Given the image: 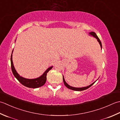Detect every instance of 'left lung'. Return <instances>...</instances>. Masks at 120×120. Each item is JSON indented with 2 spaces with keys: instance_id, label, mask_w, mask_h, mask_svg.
<instances>
[{
  "instance_id": "left-lung-1",
  "label": "left lung",
  "mask_w": 120,
  "mask_h": 120,
  "mask_svg": "<svg viewBox=\"0 0 120 120\" xmlns=\"http://www.w3.org/2000/svg\"><path fill=\"white\" fill-rule=\"evenodd\" d=\"M89 35L90 36H92L93 37L95 38L97 40V41L98 42H99V45H100V46H101V49H102V45H101V40H100V39H99V38L98 37V36H97V35L96 34V33L93 32V31H92V32H90L89 33ZM63 82H64V83L65 85L66 86L67 88H68L69 89H70V90H74V91H83V90H86L87 89H89V88L90 87H91L92 85L93 84H94V83L97 80L95 81V82H94L93 83H92L91 84H90V85H89V86H85V87H72L71 86H70V85H69L67 83V82L65 81V79H64V76L63 75ZM98 80V79H97Z\"/></svg>"
}]
</instances>
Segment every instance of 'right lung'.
I'll list each match as a JSON object with an SVG mask.
<instances>
[{"label": "right lung", "mask_w": 120, "mask_h": 120, "mask_svg": "<svg viewBox=\"0 0 120 120\" xmlns=\"http://www.w3.org/2000/svg\"><path fill=\"white\" fill-rule=\"evenodd\" d=\"M13 50L12 51L11 56V69L13 75H14V77L16 78L17 80H18L22 84L29 88L35 89V88H38L42 86V85L45 84L46 80V75H47V73L52 69L53 66H51L49 68H48V69L44 72L43 74L40 77L37 78H35V79H27V78H25L21 76V75L17 72L15 68H14L13 60H12V53H13Z\"/></svg>", "instance_id": "obj_1"}]
</instances>
